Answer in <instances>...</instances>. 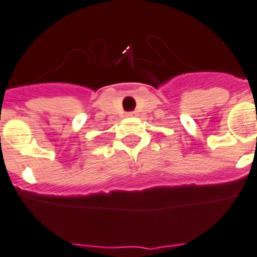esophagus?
I'll use <instances>...</instances> for the list:
<instances>
[{"instance_id": "1", "label": "esophagus", "mask_w": 257, "mask_h": 257, "mask_svg": "<svg viewBox=\"0 0 257 257\" xmlns=\"http://www.w3.org/2000/svg\"><path fill=\"white\" fill-rule=\"evenodd\" d=\"M134 115H136V112H133V111H131V112H128V114H126V116H129V117H132V116H134Z\"/></svg>"}]
</instances>
